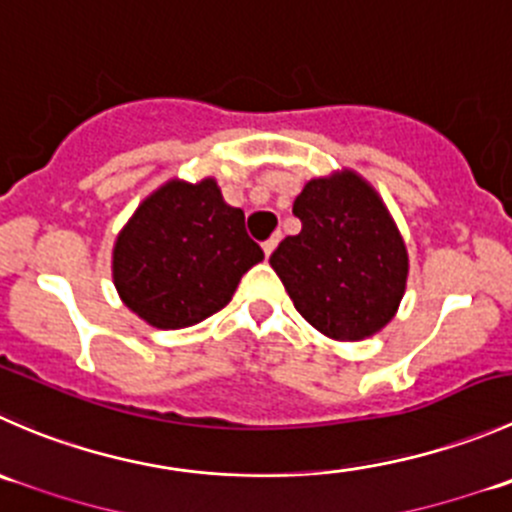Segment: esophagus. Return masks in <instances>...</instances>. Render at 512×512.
I'll list each match as a JSON object with an SVG mask.
<instances>
[{"label": "esophagus", "instance_id": "esophagus-1", "mask_svg": "<svg viewBox=\"0 0 512 512\" xmlns=\"http://www.w3.org/2000/svg\"><path fill=\"white\" fill-rule=\"evenodd\" d=\"M277 242H280V235H275V237H270V240H265V242H262V250H265V255H267V257H270L272 252H275Z\"/></svg>", "mask_w": 512, "mask_h": 512}]
</instances>
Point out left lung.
Wrapping results in <instances>:
<instances>
[{
  "label": "left lung",
  "mask_w": 512,
  "mask_h": 512,
  "mask_svg": "<svg viewBox=\"0 0 512 512\" xmlns=\"http://www.w3.org/2000/svg\"><path fill=\"white\" fill-rule=\"evenodd\" d=\"M300 235L270 257L297 312L332 340H365L398 312L408 250L375 190L352 170L317 177L292 205Z\"/></svg>",
  "instance_id": "8db88e82"
}]
</instances>
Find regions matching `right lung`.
Listing matches in <instances>:
<instances>
[{
	"label": "right lung",
	"instance_id": "right-lung-1",
	"mask_svg": "<svg viewBox=\"0 0 512 512\" xmlns=\"http://www.w3.org/2000/svg\"><path fill=\"white\" fill-rule=\"evenodd\" d=\"M265 260L212 177L170 180L152 192L117 235L112 277L119 297L147 325L180 330L227 305L242 275Z\"/></svg>",
	"mask_w": 512,
	"mask_h": 512
}]
</instances>
